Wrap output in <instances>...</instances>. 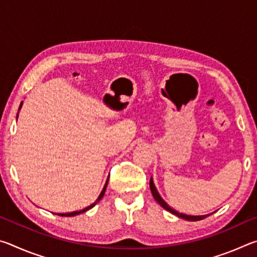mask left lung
<instances>
[{
    "label": "left lung",
    "instance_id": "obj_1",
    "mask_svg": "<svg viewBox=\"0 0 257 257\" xmlns=\"http://www.w3.org/2000/svg\"><path fill=\"white\" fill-rule=\"evenodd\" d=\"M150 187H151V191H152V195H153V197L155 198V201L158 202L161 206H162L163 208H165V210L167 211H169V212H171L172 214H175V215H177V216H179V217H181V219H185V220H188V221H199V220H203V219H205L206 216H208V215H187V214H184V213H179L178 211H176V210H173L172 207H170L168 205L167 203H165L163 199H162V197L160 196L159 195V193H158V190H156V188H155V186H154V182H153V179H152L151 178V180H150Z\"/></svg>",
    "mask_w": 257,
    "mask_h": 257
}]
</instances>
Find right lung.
<instances>
[{
    "label": "right lung",
    "instance_id": "obj_1",
    "mask_svg": "<svg viewBox=\"0 0 257 257\" xmlns=\"http://www.w3.org/2000/svg\"><path fill=\"white\" fill-rule=\"evenodd\" d=\"M21 105H23V102H21V104H20V107H21ZM20 107H19V110H20ZM107 182H108V178H107V180H106V184H105V186H104V188H103V190H102V193H101V195H99L98 196V198L96 199V202L95 203H93L92 205H89L88 207H86V208H84V210H80V211H76V212H71V213H60V214H58V215H61V216H75V215H77V214H80V213H84V212H86V211H88L89 208H92L93 206H95L96 205V204L101 201L102 199V197L104 196V194H105V190H106V186H107Z\"/></svg>",
    "mask_w": 257,
    "mask_h": 257
}]
</instances>
